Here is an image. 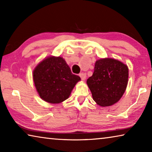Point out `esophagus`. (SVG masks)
<instances>
[{
	"label": "esophagus",
	"instance_id": "1",
	"mask_svg": "<svg viewBox=\"0 0 152 152\" xmlns=\"http://www.w3.org/2000/svg\"><path fill=\"white\" fill-rule=\"evenodd\" d=\"M79 76H80V77L82 80H84L86 79V74L85 73H80L79 74Z\"/></svg>",
	"mask_w": 152,
	"mask_h": 152
}]
</instances>
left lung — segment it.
Instances as JSON below:
<instances>
[{
  "label": "left lung",
  "mask_w": 152,
  "mask_h": 152,
  "mask_svg": "<svg viewBox=\"0 0 152 152\" xmlns=\"http://www.w3.org/2000/svg\"><path fill=\"white\" fill-rule=\"evenodd\" d=\"M129 69L121 61L103 58L96 61L92 76L86 83L94 101L101 107H109L121 99L127 88Z\"/></svg>",
  "instance_id": "8db88e82"
}]
</instances>
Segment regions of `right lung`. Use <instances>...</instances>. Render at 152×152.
<instances>
[{
  "instance_id": "add662e5",
  "label": "right lung",
  "mask_w": 152,
  "mask_h": 152,
  "mask_svg": "<svg viewBox=\"0 0 152 152\" xmlns=\"http://www.w3.org/2000/svg\"><path fill=\"white\" fill-rule=\"evenodd\" d=\"M33 78L39 96L53 104L68 99L74 86L80 80L60 56H50L41 61L33 70Z\"/></svg>"
}]
</instances>
